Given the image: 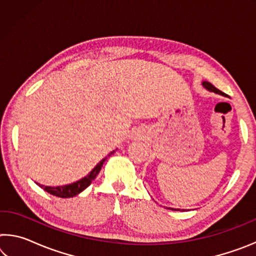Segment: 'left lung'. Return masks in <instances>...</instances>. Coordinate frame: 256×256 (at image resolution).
Here are the masks:
<instances>
[{"instance_id":"obj_1","label":"left lung","mask_w":256,"mask_h":256,"mask_svg":"<svg viewBox=\"0 0 256 256\" xmlns=\"http://www.w3.org/2000/svg\"><path fill=\"white\" fill-rule=\"evenodd\" d=\"M202 86H204V88L206 89V90H209V92H214V94H222V96H224V97H227V94H224L222 92H220L219 89H216L214 86H212L210 82H208V81H202ZM167 209H170V210H180V209H174V208H168L167 206ZM182 211H184V209H182Z\"/></svg>"}]
</instances>
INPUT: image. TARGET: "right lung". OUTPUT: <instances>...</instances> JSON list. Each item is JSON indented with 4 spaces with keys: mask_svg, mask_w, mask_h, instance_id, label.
Wrapping results in <instances>:
<instances>
[{
    "mask_svg": "<svg viewBox=\"0 0 256 256\" xmlns=\"http://www.w3.org/2000/svg\"><path fill=\"white\" fill-rule=\"evenodd\" d=\"M116 150H112V152L107 156V157L104 158L102 160H100L96 166L94 167V170L89 172L88 175L82 177L81 180L74 182V183H71V184H66V185H63V186H45V185H40V188L46 190L47 193L52 194V196H58V198H73L78 196V194H80L82 190H84L88 186L92 184V182L96 178L97 175L99 174V172H100L104 162H105V160L110 157L112 154H115Z\"/></svg>",
    "mask_w": 256,
    "mask_h": 256,
    "instance_id": "add662e5",
    "label": "right lung"
}]
</instances>
